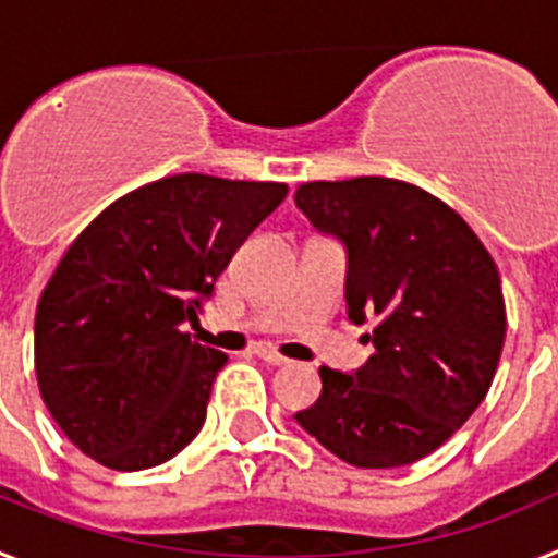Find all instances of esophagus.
<instances>
[{
    "label": "esophagus",
    "instance_id": "obj_1",
    "mask_svg": "<svg viewBox=\"0 0 558 558\" xmlns=\"http://www.w3.org/2000/svg\"><path fill=\"white\" fill-rule=\"evenodd\" d=\"M254 354L259 360H265L268 366H284V363H288V357H282V354L276 352V349L270 347V343H256Z\"/></svg>",
    "mask_w": 558,
    "mask_h": 558
}]
</instances>
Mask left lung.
Instances as JSON below:
<instances>
[{"label": "left lung", "mask_w": 558, "mask_h": 558, "mask_svg": "<svg viewBox=\"0 0 558 558\" xmlns=\"http://www.w3.org/2000/svg\"><path fill=\"white\" fill-rule=\"evenodd\" d=\"M295 206L347 248L349 322L377 318L366 366H322V397L295 422L363 470L430 456L475 413L500 363L495 259L458 211L405 181H310Z\"/></svg>", "instance_id": "left-lung-1"}]
</instances>
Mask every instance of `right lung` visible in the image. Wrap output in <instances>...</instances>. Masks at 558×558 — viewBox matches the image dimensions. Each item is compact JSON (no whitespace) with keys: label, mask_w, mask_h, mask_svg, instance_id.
<instances>
[{"label":"right lung","mask_w":558,"mask_h":558,"mask_svg":"<svg viewBox=\"0 0 558 558\" xmlns=\"http://www.w3.org/2000/svg\"><path fill=\"white\" fill-rule=\"evenodd\" d=\"M284 195L181 172L113 201L69 245L36 310V377L77 450L140 472L198 436L226 354L181 327Z\"/></svg>","instance_id":"right-lung-1"}]
</instances>
